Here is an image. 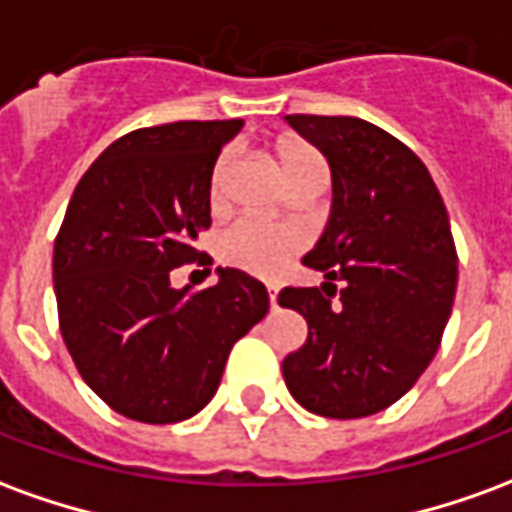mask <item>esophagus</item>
<instances>
[{"instance_id": "esophagus-1", "label": "esophagus", "mask_w": 512, "mask_h": 512, "mask_svg": "<svg viewBox=\"0 0 512 512\" xmlns=\"http://www.w3.org/2000/svg\"><path fill=\"white\" fill-rule=\"evenodd\" d=\"M277 296H279L277 285H268V301H271V310H277V307H279Z\"/></svg>"}]
</instances>
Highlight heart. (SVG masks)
Returning <instances> with one entry per match:
<instances>
[{
	"label": "heart",
	"instance_id": "obj_1",
	"mask_svg": "<svg viewBox=\"0 0 512 512\" xmlns=\"http://www.w3.org/2000/svg\"><path fill=\"white\" fill-rule=\"evenodd\" d=\"M277 153L282 172L288 178V186L310 178H329L326 158L312 145L285 139V142H279ZM227 164H230V153H222L219 161H216V167H213V200H219ZM296 246H299V235L293 233V230H288V227H274V224L260 222V219H238V222L230 224L219 235V257H222L224 263L233 268H241L246 274H257V277L277 274L279 268L288 263V257L296 252Z\"/></svg>",
	"mask_w": 512,
	"mask_h": 512
}]
</instances>
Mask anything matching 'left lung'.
I'll use <instances>...</instances> for the list:
<instances>
[{
	"instance_id": "left-lung-1",
	"label": "left lung",
	"mask_w": 512,
	"mask_h": 512,
	"mask_svg": "<svg viewBox=\"0 0 512 512\" xmlns=\"http://www.w3.org/2000/svg\"><path fill=\"white\" fill-rule=\"evenodd\" d=\"M285 120L329 161L332 213L304 255L326 282L279 293V307L310 326L282 376L312 414L370 417L406 395L439 351L458 285L450 216L428 167L384 128L359 117Z\"/></svg>"
}]
</instances>
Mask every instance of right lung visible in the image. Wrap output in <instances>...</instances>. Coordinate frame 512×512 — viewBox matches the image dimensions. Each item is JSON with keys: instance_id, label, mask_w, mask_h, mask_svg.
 <instances>
[{"instance_id": "obj_1", "label": "right lung", "mask_w": 512, "mask_h": 512, "mask_svg": "<svg viewBox=\"0 0 512 512\" xmlns=\"http://www.w3.org/2000/svg\"><path fill=\"white\" fill-rule=\"evenodd\" d=\"M244 120H180L120 136L73 191L54 241L60 332L79 376L136 422L194 417L227 356L266 318L263 282L216 268L213 288H172L211 227V175ZM211 257H200V263Z\"/></svg>"}]
</instances>
